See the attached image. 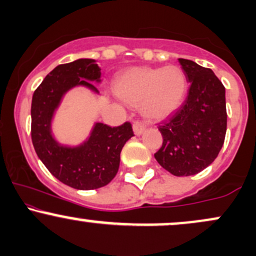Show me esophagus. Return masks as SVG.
<instances>
[{
    "label": "esophagus",
    "instance_id": "1",
    "mask_svg": "<svg viewBox=\"0 0 256 256\" xmlns=\"http://www.w3.org/2000/svg\"><path fill=\"white\" fill-rule=\"evenodd\" d=\"M146 130V125L144 122H142V120H136V122H134V131L136 134H143V131Z\"/></svg>",
    "mask_w": 256,
    "mask_h": 256
}]
</instances>
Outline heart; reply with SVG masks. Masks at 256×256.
<instances>
[{
  "instance_id": "obj_1",
  "label": "heart",
  "mask_w": 256,
  "mask_h": 256,
  "mask_svg": "<svg viewBox=\"0 0 256 256\" xmlns=\"http://www.w3.org/2000/svg\"><path fill=\"white\" fill-rule=\"evenodd\" d=\"M186 77L177 66L164 68L134 67L119 76L116 92L126 101L143 102V110L154 119L166 118L183 104Z\"/></svg>"
}]
</instances>
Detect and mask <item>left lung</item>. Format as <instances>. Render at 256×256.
Returning <instances> with one entry per match:
<instances>
[{
    "mask_svg": "<svg viewBox=\"0 0 256 256\" xmlns=\"http://www.w3.org/2000/svg\"><path fill=\"white\" fill-rule=\"evenodd\" d=\"M179 64L190 82L184 104L158 125L162 146L154 156L177 177L198 174L216 160L225 140V86L210 68L186 58Z\"/></svg>",
    "mask_w": 256,
    "mask_h": 256,
    "instance_id": "left-lung-1",
    "label": "left lung"
}]
</instances>
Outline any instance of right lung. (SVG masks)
<instances>
[{
	"label": "right lung",
	"mask_w": 256,
	"mask_h": 256,
	"mask_svg": "<svg viewBox=\"0 0 256 256\" xmlns=\"http://www.w3.org/2000/svg\"><path fill=\"white\" fill-rule=\"evenodd\" d=\"M101 67L92 58H79L55 67L34 90L31 104V138L38 158L48 171L68 186L94 190L116 176L122 146L134 136L131 122L110 126L98 122L83 146L58 144L50 134L55 108L67 90L85 85L98 91L89 80H100Z\"/></svg>",
	"instance_id": "obj_1"
}]
</instances>
